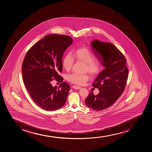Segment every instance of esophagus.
<instances>
[{
  "label": "esophagus",
  "mask_w": 152,
  "mask_h": 152,
  "mask_svg": "<svg viewBox=\"0 0 152 152\" xmlns=\"http://www.w3.org/2000/svg\"><path fill=\"white\" fill-rule=\"evenodd\" d=\"M72 88H74V89H80L81 88V87H80L79 86H72Z\"/></svg>",
  "instance_id": "34e87169"
}]
</instances>
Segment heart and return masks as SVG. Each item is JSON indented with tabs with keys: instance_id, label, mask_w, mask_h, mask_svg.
Listing matches in <instances>:
<instances>
[{
	"instance_id": "heart-1",
	"label": "heart",
	"mask_w": 152,
	"mask_h": 152,
	"mask_svg": "<svg viewBox=\"0 0 152 152\" xmlns=\"http://www.w3.org/2000/svg\"><path fill=\"white\" fill-rule=\"evenodd\" d=\"M74 59L77 61L85 63L84 72H88L92 76L99 73L102 69V64L98 59L94 58V55L90 49L86 47H80L74 50L72 56L67 54L63 60V66L67 71L72 69ZM89 77L86 74L73 73L69 75L68 80L72 83L82 85L88 80Z\"/></svg>"
}]
</instances>
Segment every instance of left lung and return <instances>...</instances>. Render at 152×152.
<instances>
[{"instance_id": "left-lung-1", "label": "left lung", "mask_w": 152, "mask_h": 152, "mask_svg": "<svg viewBox=\"0 0 152 152\" xmlns=\"http://www.w3.org/2000/svg\"><path fill=\"white\" fill-rule=\"evenodd\" d=\"M91 47L100 59L105 68L100 72L92 84L98 88L99 93L94 95L90 92L85 104L88 107L101 111L110 107L118 99L124 91L129 71L126 66V58L115 46L110 42H101L95 39Z\"/></svg>"}]
</instances>
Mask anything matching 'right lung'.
I'll use <instances>...</instances> for the list:
<instances>
[{"label":"right lung","mask_w":152,"mask_h":152,"mask_svg":"<svg viewBox=\"0 0 152 152\" xmlns=\"http://www.w3.org/2000/svg\"><path fill=\"white\" fill-rule=\"evenodd\" d=\"M70 37L48 34L32 46L22 65L23 83L31 99L44 110L54 111L64 106L70 86L66 82L53 86L54 78L62 82V59L66 50L72 44Z\"/></svg>","instance_id":"right-lung-1"}]
</instances>
